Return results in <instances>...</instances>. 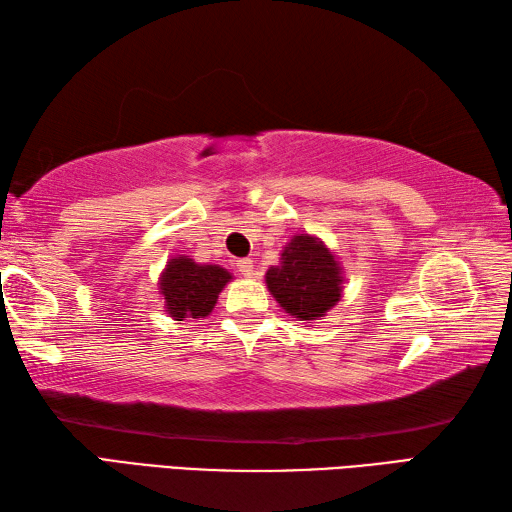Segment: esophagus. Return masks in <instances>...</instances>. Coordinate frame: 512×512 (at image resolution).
Here are the masks:
<instances>
[{
	"mask_svg": "<svg viewBox=\"0 0 512 512\" xmlns=\"http://www.w3.org/2000/svg\"><path fill=\"white\" fill-rule=\"evenodd\" d=\"M237 268H239V273H242V275H244V277H248V279H253V277L257 275L253 259H242V262L237 264Z\"/></svg>",
	"mask_w": 512,
	"mask_h": 512,
	"instance_id": "1",
	"label": "esophagus"
}]
</instances>
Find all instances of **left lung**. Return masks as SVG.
<instances>
[{
  "instance_id": "8db88e82",
  "label": "left lung",
  "mask_w": 512,
  "mask_h": 512,
  "mask_svg": "<svg viewBox=\"0 0 512 512\" xmlns=\"http://www.w3.org/2000/svg\"><path fill=\"white\" fill-rule=\"evenodd\" d=\"M266 288L292 319L321 321L345 290V268L321 237L308 231L292 235L279 264L266 270Z\"/></svg>"
}]
</instances>
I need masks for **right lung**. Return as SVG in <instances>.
I'll use <instances>...</instances> for the list:
<instances>
[{
  "label": "right lung",
  "instance_id": "1",
  "mask_svg": "<svg viewBox=\"0 0 512 512\" xmlns=\"http://www.w3.org/2000/svg\"><path fill=\"white\" fill-rule=\"evenodd\" d=\"M231 281L233 273L220 264H200L189 255H173L158 277V292L165 299V314L173 321L206 319Z\"/></svg>",
  "mask_w": 512,
  "mask_h": 512
}]
</instances>
